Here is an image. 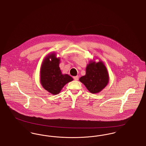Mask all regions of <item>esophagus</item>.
<instances>
[{
	"label": "esophagus",
	"instance_id": "1",
	"mask_svg": "<svg viewBox=\"0 0 146 146\" xmlns=\"http://www.w3.org/2000/svg\"><path fill=\"white\" fill-rule=\"evenodd\" d=\"M73 79H74V80H78V79H79V76H74L73 77Z\"/></svg>",
	"mask_w": 146,
	"mask_h": 146
}]
</instances>
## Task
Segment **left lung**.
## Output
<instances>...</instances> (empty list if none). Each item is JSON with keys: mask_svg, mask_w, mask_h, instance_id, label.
<instances>
[{"mask_svg": "<svg viewBox=\"0 0 146 146\" xmlns=\"http://www.w3.org/2000/svg\"><path fill=\"white\" fill-rule=\"evenodd\" d=\"M109 76L102 62H91L86 67V74L79 80L92 94L98 93L104 89L108 83Z\"/></svg>", "mask_w": 146, "mask_h": 146, "instance_id": "left-lung-1", "label": "left lung"}]
</instances>
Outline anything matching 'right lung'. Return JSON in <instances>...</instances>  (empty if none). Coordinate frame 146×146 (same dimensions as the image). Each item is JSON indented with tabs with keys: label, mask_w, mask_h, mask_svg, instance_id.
I'll list each match as a JSON object with an SVG mask.
<instances>
[{
	"label": "right lung",
	"mask_w": 146,
	"mask_h": 146,
	"mask_svg": "<svg viewBox=\"0 0 146 146\" xmlns=\"http://www.w3.org/2000/svg\"><path fill=\"white\" fill-rule=\"evenodd\" d=\"M51 60H50V59ZM60 58L52 54L44 60L40 70V82L42 87L53 95L58 94L63 86L73 80L68 74L63 75L59 67Z\"/></svg>",
	"instance_id": "add662e5"
}]
</instances>
